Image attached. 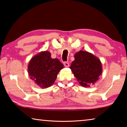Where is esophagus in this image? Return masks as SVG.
Masks as SVG:
<instances>
[{
    "label": "esophagus",
    "mask_w": 127,
    "mask_h": 127,
    "mask_svg": "<svg viewBox=\"0 0 127 127\" xmlns=\"http://www.w3.org/2000/svg\"><path fill=\"white\" fill-rule=\"evenodd\" d=\"M63 64H64V65L65 66V67H69V64L68 63V62H64Z\"/></svg>",
    "instance_id": "34e87169"
}]
</instances>
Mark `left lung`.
I'll use <instances>...</instances> for the list:
<instances>
[{
  "mask_svg": "<svg viewBox=\"0 0 127 127\" xmlns=\"http://www.w3.org/2000/svg\"><path fill=\"white\" fill-rule=\"evenodd\" d=\"M74 58L69 68L80 85L89 87L98 81L102 73V66L96 56L81 50L74 54Z\"/></svg>",
  "mask_w": 127,
  "mask_h": 127,
  "instance_id": "8db88e82",
  "label": "left lung"
}]
</instances>
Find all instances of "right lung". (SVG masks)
<instances>
[{"mask_svg": "<svg viewBox=\"0 0 127 127\" xmlns=\"http://www.w3.org/2000/svg\"><path fill=\"white\" fill-rule=\"evenodd\" d=\"M63 68L59 59L51 58L49 51H41L30 60L28 74L38 86L47 88L54 84L58 74Z\"/></svg>", "mask_w": 127, "mask_h": 127, "instance_id": "obj_1", "label": "right lung"}]
</instances>
